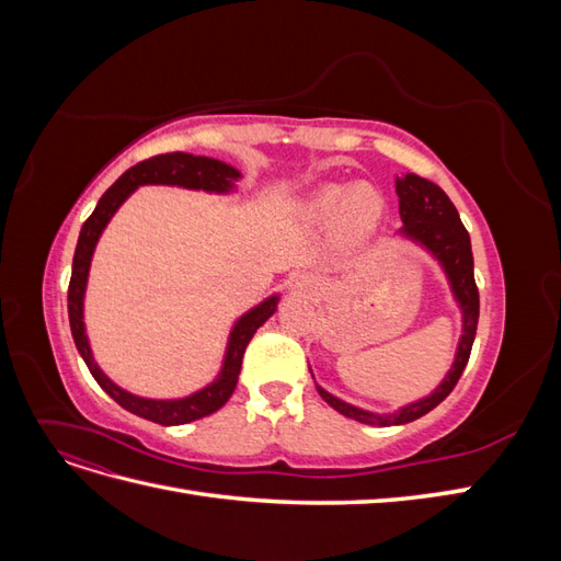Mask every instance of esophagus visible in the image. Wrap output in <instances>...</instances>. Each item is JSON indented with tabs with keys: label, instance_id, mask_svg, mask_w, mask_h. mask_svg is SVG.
Wrapping results in <instances>:
<instances>
[{
	"label": "esophagus",
	"instance_id": "esophagus-1",
	"mask_svg": "<svg viewBox=\"0 0 561 561\" xmlns=\"http://www.w3.org/2000/svg\"><path fill=\"white\" fill-rule=\"evenodd\" d=\"M301 285H304V280H301Z\"/></svg>",
	"mask_w": 561,
	"mask_h": 561
}]
</instances>
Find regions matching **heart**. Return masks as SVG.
Returning <instances> with one entry per match:
<instances>
[{"mask_svg": "<svg viewBox=\"0 0 561 561\" xmlns=\"http://www.w3.org/2000/svg\"><path fill=\"white\" fill-rule=\"evenodd\" d=\"M311 208L320 219L334 215L336 231L348 241L365 239L375 231L383 215V196L369 182L358 184H325L316 192Z\"/></svg>", "mask_w": 561, "mask_h": 561, "instance_id": "heart-1", "label": "heart"}]
</instances>
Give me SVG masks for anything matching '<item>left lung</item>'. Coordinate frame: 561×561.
Returning a JSON list of instances; mask_svg holds the SVG:
<instances>
[{
  "mask_svg": "<svg viewBox=\"0 0 561 561\" xmlns=\"http://www.w3.org/2000/svg\"><path fill=\"white\" fill-rule=\"evenodd\" d=\"M396 192L400 198V219L404 225L400 233L426 248L439 262V266L445 268L454 299L458 301V307H461L463 313V334L458 339L454 365L449 369V375L443 379V383H439L428 398H421L412 404H407L393 414H375L360 410V407H353L344 400H339L332 393H328L325 388L318 386L320 398L325 400L332 410L353 421L367 423V426H402V423H410L435 410V407L451 393L458 379H461L480 320V293L478 285H474L470 236L461 222V217H458L454 203L435 182L423 180L414 173L398 178Z\"/></svg>",
  "mask_w": 561,
  "mask_h": 561,
  "instance_id": "obj_1",
  "label": "left lung"
}]
</instances>
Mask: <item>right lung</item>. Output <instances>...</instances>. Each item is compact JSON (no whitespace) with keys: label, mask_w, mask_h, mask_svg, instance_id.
<instances>
[{"label":"right lung","mask_w":561,"mask_h":561,"mask_svg":"<svg viewBox=\"0 0 561 561\" xmlns=\"http://www.w3.org/2000/svg\"><path fill=\"white\" fill-rule=\"evenodd\" d=\"M239 178L241 173L236 171L233 165L217 159H208V157L184 154V151L151 157L147 161H140L133 168H128V171L110 186V190L103 194V198L98 201L95 210L91 213L87 222H83L79 233L75 260H72L70 290H67V313H70V328H72L77 351L81 353V358L87 363L93 379L116 404H122L130 414H138L147 421L161 423V426H182V423H192L196 419L208 416L217 412L219 407L231 398L236 383H239L245 346L250 344L252 334L257 332L271 316H274L278 295L264 299L262 304H257V307L250 309L248 313H243L239 320H236V325L229 334L225 365L219 369L215 381H210L206 388H201L196 393L180 400H149V398L133 396L122 386H116L93 360L87 328H83V295H87L93 250L98 245L100 233L105 231L114 213L122 208V203L142 184H173V186H184V190L227 194L233 190V182Z\"/></svg>","instance_id":"right-lung-1"}]
</instances>
